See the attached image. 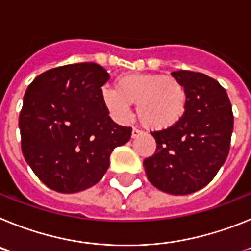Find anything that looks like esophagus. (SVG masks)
Returning a JSON list of instances; mask_svg holds the SVG:
<instances>
[{"label": "esophagus", "mask_w": 251, "mask_h": 251, "mask_svg": "<svg viewBox=\"0 0 251 251\" xmlns=\"http://www.w3.org/2000/svg\"><path fill=\"white\" fill-rule=\"evenodd\" d=\"M139 134H142V130L138 129V128H133V129H132V137H133V138L138 137Z\"/></svg>", "instance_id": "esophagus-1"}]
</instances>
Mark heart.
I'll return each instance as SVG.
<instances>
[{
    "mask_svg": "<svg viewBox=\"0 0 251 251\" xmlns=\"http://www.w3.org/2000/svg\"><path fill=\"white\" fill-rule=\"evenodd\" d=\"M104 105L118 118H128L130 104L137 105V114L146 127L166 129L183 117L187 93L175 77L161 74H132L119 77L115 90L105 89Z\"/></svg>",
    "mask_w": 251,
    "mask_h": 251,
    "instance_id": "heart-1",
    "label": "heart"
}]
</instances>
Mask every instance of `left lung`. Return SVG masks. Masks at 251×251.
Here are the masks:
<instances>
[{
	"mask_svg": "<svg viewBox=\"0 0 251 251\" xmlns=\"http://www.w3.org/2000/svg\"><path fill=\"white\" fill-rule=\"evenodd\" d=\"M172 76L187 93L186 112L172 127L151 132L156 152L143 166L154 187L188 195L205 187L227 158L234 115L226 90L215 79L190 70Z\"/></svg>",
	"mask_w": 251,
	"mask_h": 251,
	"instance_id": "8db88e82",
	"label": "left lung"
}]
</instances>
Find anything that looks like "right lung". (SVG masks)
Instances as JSON below:
<instances>
[{
	"mask_svg": "<svg viewBox=\"0 0 251 251\" xmlns=\"http://www.w3.org/2000/svg\"><path fill=\"white\" fill-rule=\"evenodd\" d=\"M109 77L98 64L77 63L50 69L28 85L19 117L22 154L51 190L94 186L113 150L130 139L132 128L114 123L101 99Z\"/></svg>",
	"mask_w": 251,
	"mask_h": 251,
	"instance_id": "1",
	"label": "right lung"
}]
</instances>
